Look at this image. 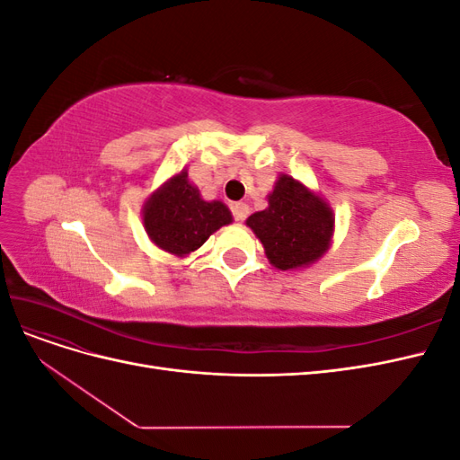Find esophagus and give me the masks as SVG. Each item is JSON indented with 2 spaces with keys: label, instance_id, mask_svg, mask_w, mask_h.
<instances>
[{
  "label": "esophagus",
  "instance_id": "34e87169",
  "mask_svg": "<svg viewBox=\"0 0 460 460\" xmlns=\"http://www.w3.org/2000/svg\"><path fill=\"white\" fill-rule=\"evenodd\" d=\"M232 213H234V218L235 220H245L247 218V215H249V207H247V203H234V207H232Z\"/></svg>",
  "mask_w": 460,
  "mask_h": 460
}]
</instances>
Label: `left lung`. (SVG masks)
Returning <instances> with one entry per match:
<instances>
[{
  "label": "left lung",
  "instance_id": "1",
  "mask_svg": "<svg viewBox=\"0 0 460 460\" xmlns=\"http://www.w3.org/2000/svg\"><path fill=\"white\" fill-rule=\"evenodd\" d=\"M267 199L269 207L245 225L262 243L269 262L278 270L311 267L332 245L336 217L330 203L286 172L278 174Z\"/></svg>",
  "mask_w": 460,
  "mask_h": 460
}]
</instances>
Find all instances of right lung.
I'll return each mask as SVG.
<instances>
[{
	"label": "right lung",
	"mask_w": 460,
	"mask_h": 460,
	"mask_svg": "<svg viewBox=\"0 0 460 460\" xmlns=\"http://www.w3.org/2000/svg\"><path fill=\"white\" fill-rule=\"evenodd\" d=\"M142 220L149 240L161 252L184 259L234 218L222 201H205L188 178V169H182L146 199Z\"/></svg>",
	"instance_id": "1"
}]
</instances>
